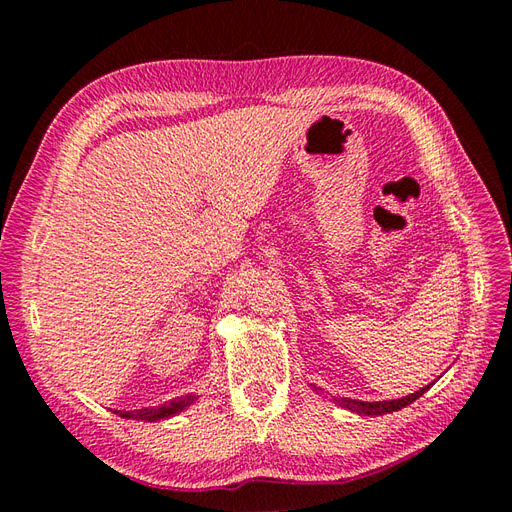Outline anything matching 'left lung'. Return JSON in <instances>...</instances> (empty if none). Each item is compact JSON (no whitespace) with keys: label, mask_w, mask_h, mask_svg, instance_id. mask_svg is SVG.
<instances>
[{"label":"left lung","mask_w":512,"mask_h":512,"mask_svg":"<svg viewBox=\"0 0 512 512\" xmlns=\"http://www.w3.org/2000/svg\"><path fill=\"white\" fill-rule=\"evenodd\" d=\"M429 389V386H425V389L416 391L408 397H401V399H393V401H359V399H348V397H342V399H335L339 406L342 408H348L350 412H356V414H365V416H380V414H386V412H395V410H401L410 406L414 399L421 397L425 391Z\"/></svg>","instance_id":"obj_1"}]
</instances>
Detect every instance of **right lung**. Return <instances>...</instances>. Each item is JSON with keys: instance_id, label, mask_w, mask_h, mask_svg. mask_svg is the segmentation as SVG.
<instances>
[{"instance_id": "right-lung-1", "label": "right lung", "mask_w": 512, "mask_h": 512, "mask_svg": "<svg viewBox=\"0 0 512 512\" xmlns=\"http://www.w3.org/2000/svg\"><path fill=\"white\" fill-rule=\"evenodd\" d=\"M192 401H196L194 395H185L181 399H173L170 404H164L160 408H143V410H134V412L115 410V414H119L123 418H138V421H160V418H168V416L181 412L183 408H188Z\"/></svg>"}]
</instances>
